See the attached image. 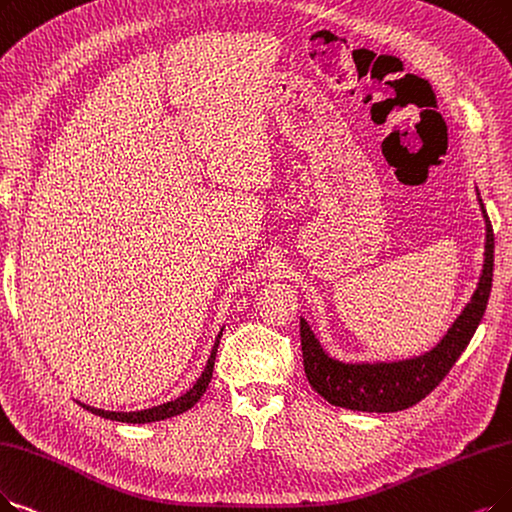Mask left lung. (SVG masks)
<instances>
[{
    "label": "left lung",
    "mask_w": 512,
    "mask_h": 512,
    "mask_svg": "<svg viewBox=\"0 0 512 512\" xmlns=\"http://www.w3.org/2000/svg\"><path fill=\"white\" fill-rule=\"evenodd\" d=\"M485 218V260L479 285L460 317L428 353L393 363H342L327 355L309 323L300 319L304 374L315 391L332 405L357 412H399L422 401L452 370L483 319L494 277V229Z\"/></svg>",
    "instance_id": "obj_1"
}]
</instances>
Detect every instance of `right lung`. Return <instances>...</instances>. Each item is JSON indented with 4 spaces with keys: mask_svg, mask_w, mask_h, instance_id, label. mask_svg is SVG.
Masks as SVG:
<instances>
[{
    "mask_svg": "<svg viewBox=\"0 0 512 512\" xmlns=\"http://www.w3.org/2000/svg\"><path fill=\"white\" fill-rule=\"evenodd\" d=\"M220 336L222 332L218 334L216 342H214V349H212V355L208 359V365L206 370H203V374L199 376V380L193 384L191 391H187L185 395H180L178 399L174 401H168L163 405H157V407H149V410H140V412H107V410H96V407L92 405H86V403H79L84 410L100 416V418H107V420H115V422H130V424H145V422H157V420H166V418H172V416H178L182 412L191 410V407L201 399V395L206 393V388L212 380V372H214V361H216V353H218V344H220Z\"/></svg>",
    "mask_w": 512,
    "mask_h": 512,
    "instance_id": "1",
    "label": "right lung"
}]
</instances>
